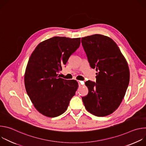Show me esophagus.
Listing matches in <instances>:
<instances>
[{"mask_svg": "<svg viewBox=\"0 0 146 146\" xmlns=\"http://www.w3.org/2000/svg\"><path fill=\"white\" fill-rule=\"evenodd\" d=\"M78 86L79 87H81L82 84H84V82L80 81H78Z\"/></svg>", "mask_w": 146, "mask_h": 146, "instance_id": "34e87169", "label": "esophagus"}]
</instances>
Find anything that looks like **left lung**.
<instances>
[{
    "instance_id": "left-lung-1",
    "label": "left lung",
    "mask_w": 146,
    "mask_h": 146,
    "mask_svg": "<svg viewBox=\"0 0 146 146\" xmlns=\"http://www.w3.org/2000/svg\"><path fill=\"white\" fill-rule=\"evenodd\" d=\"M96 82H85L88 94L82 98L86 109L98 117L113 113L121 104L129 82V70L119 48L110 38L95 34L81 38Z\"/></svg>"
}]
</instances>
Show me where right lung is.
<instances>
[{
    "mask_svg": "<svg viewBox=\"0 0 146 146\" xmlns=\"http://www.w3.org/2000/svg\"><path fill=\"white\" fill-rule=\"evenodd\" d=\"M80 44V38L55 36L40 43L30 56L24 81L27 92L38 112L48 117L63 114L78 87L76 80L58 73Z\"/></svg>",
    "mask_w": 146,
    "mask_h": 146,
    "instance_id": "obj_1",
    "label": "right lung"
}]
</instances>
